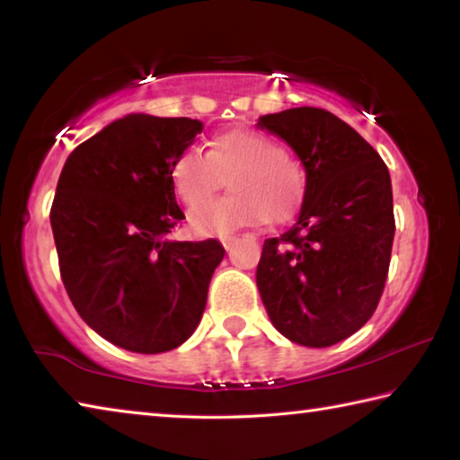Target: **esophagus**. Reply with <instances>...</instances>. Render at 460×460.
<instances>
[{
	"label": "esophagus",
	"instance_id": "esophagus-1",
	"mask_svg": "<svg viewBox=\"0 0 460 460\" xmlns=\"http://www.w3.org/2000/svg\"><path fill=\"white\" fill-rule=\"evenodd\" d=\"M237 237L235 235H227V237H221V243H223V247L225 249H233V247H235L237 245Z\"/></svg>",
	"mask_w": 460,
	"mask_h": 460
}]
</instances>
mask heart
Masks as SVG:
<instances>
[{
	"label": "heart",
	"instance_id": "obj_1",
	"mask_svg": "<svg viewBox=\"0 0 460 460\" xmlns=\"http://www.w3.org/2000/svg\"><path fill=\"white\" fill-rule=\"evenodd\" d=\"M227 177L231 198L200 206L190 225L207 235L261 227L294 215L305 197L306 178L298 162L276 139L253 129H231L208 139L207 152L186 147L170 166V184L184 205L197 207Z\"/></svg>",
	"mask_w": 460,
	"mask_h": 460
}]
</instances>
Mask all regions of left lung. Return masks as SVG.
Segmentation results:
<instances>
[{
  "label": "left lung",
  "mask_w": 460,
  "mask_h": 460,
  "mask_svg": "<svg viewBox=\"0 0 460 460\" xmlns=\"http://www.w3.org/2000/svg\"><path fill=\"white\" fill-rule=\"evenodd\" d=\"M306 168L298 219L263 241L258 288L271 324L305 347H331L369 321L384 294L395 233L392 181L379 154L318 107L260 118Z\"/></svg>",
  "instance_id": "obj_1"
}]
</instances>
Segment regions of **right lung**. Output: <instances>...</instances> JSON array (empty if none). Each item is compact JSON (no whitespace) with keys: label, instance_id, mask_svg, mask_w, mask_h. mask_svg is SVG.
<instances>
[{"label":"right lung","instance_id":"right-lung-1","mask_svg":"<svg viewBox=\"0 0 460 460\" xmlns=\"http://www.w3.org/2000/svg\"><path fill=\"white\" fill-rule=\"evenodd\" d=\"M189 118L131 113L76 146L50 208L68 298L93 331L134 353L172 351L205 313L225 249L172 241L184 213L170 166L200 134Z\"/></svg>","mask_w":460,"mask_h":460}]
</instances>
